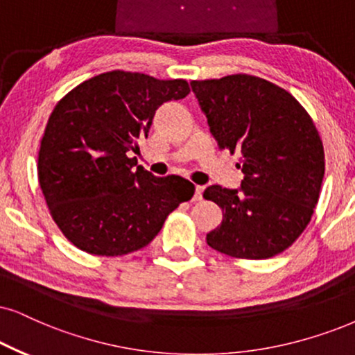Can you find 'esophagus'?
Listing matches in <instances>:
<instances>
[{
  "label": "esophagus",
  "instance_id": "1",
  "mask_svg": "<svg viewBox=\"0 0 355 355\" xmlns=\"http://www.w3.org/2000/svg\"><path fill=\"white\" fill-rule=\"evenodd\" d=\"M201 193H203V187L195 185V195H193V201L201 200Z\"/></svg>",
  "mask_w": 355,
  "mask_h": 355
}]
</instances>
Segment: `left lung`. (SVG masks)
Returning <instances> with one entry per match:
<instances>
[{"mask_svg":"<svg viewBox=\"0 0 355 355\" xmlns=\"http://www.w3.org/2000/svg\"><path fill=\"white\" fill-rule=\"evenodd\" d=\"M191 89L221 149L241 152V188L209 185L223 209L209 248L237 259L288 249L311 221L324 177V149L306 110L284 88L252 75L195 80Z\"/></svg>","mask_w":355,"mask_h":355,"instance_id":"8db88e82","label":"left lung"}]
</instances>
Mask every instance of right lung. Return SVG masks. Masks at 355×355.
Segmentation results:
<instances>
[{
	"label": "right lung",
	"mask_w": 355,
	"mask_h": 355,
	"mask_svg": "<svg viewBox=\"0 0 355 355\" xmlns=\"http://www.w3.org/2000/svg\"><path fill=\"white\" fill-rule=\"evenodd\" d=\"M188 93L185 80L113 70L57 103L40 141L37 175L53 221L75 248L106 257L146 248L191 198L193 183L155 177L131 157L155 111Z\"/></svg>",
	"instance_id": "obj_1"
}]
</instances>
